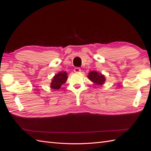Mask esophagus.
<instances>
[{
	"mask_svg": "<svg viewBox=\"0 0 151 151\" xmlns=\"http://www.w3.org/2000/svg\"><path fill=\"white\" fill-rule=\"evenodd\" d=\"M74 71H75V73H80V71H81V69H80V68H75L74 69Z\"/></svg>",
	"mask_w": 151,
	"mask_h": 151,
	"instance_id": "34e87169",
	"label": "esophagus"
}]
</instances>
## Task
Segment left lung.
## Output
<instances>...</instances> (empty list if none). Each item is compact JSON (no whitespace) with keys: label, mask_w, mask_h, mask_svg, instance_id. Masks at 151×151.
<instances>
[{"label":"left lung","mask_w":151,"mask_h":151,"mask_svg":"<svg viewBox=\"0 0 151 151\" xmlns=\"http://www.w3.org/2000/svg\"><path fill=\"white\" fill-rule=\"evenodd\" d=\"M87 77H88V78L91 81L93 82L94 84H96V85L101 86L103 85L105 82H106L105 76L101 74V73L95 71L89 72Z\"/></svg>","instance_id":"left-lung-1"}]
</instances>
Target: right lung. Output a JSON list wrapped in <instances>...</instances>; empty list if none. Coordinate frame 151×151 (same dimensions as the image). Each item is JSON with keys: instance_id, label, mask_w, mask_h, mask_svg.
Returning <instances> with one entry per match:
<instances>
[{"instance_id": "add662e5", "label": "right lung", "mask_w": 151, "mask_h": 151, "mask_svg": "<svg viewBox=\"0 0 151 151\" xmlns=\"http://www.w3.org/2000/svg\"><path fill=\"white\" fill-rule=\"evenodd\" d=\"M68 73L66 72L61 71L58 74L55 75L52 78L51 83V88L53 89H59L62 85L65 83L68 79Z\"/></svg>"}]
</instances>
